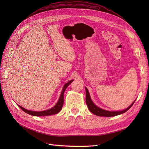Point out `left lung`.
<instances>
[{"instance_id": "1", "label": "left lung", "mask_w": 149, "mask_h": 149, "mask_svg": "<svg viewBox=\"0 0 149 149\" xmlns=\"http://www.w3.org/2000/svg\"><path fill=\"white\" fill-rule=\"evenodd\" d=\"M86 89V104L88 106V107L89 110L91 111L93 114H95L98 116H103V117H112V116H118L121 114H123L126 111H127L130 107H132V106L134 104V102L136 101H134L132 104L131 105L129 106L127 109H125L123 111H106L104 109H102L101 108L99 107L96 106L93 102L92 101L91 97H90L89 93L88 90L86 88H85Z\"/></svg>"}]
</instances>
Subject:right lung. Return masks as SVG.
<instances>
[{
  "label": "right lung",
  "instance_id": "obj_1",
  "mask_svg": "<svg viewBox=\"0 0 149 149\" xmlns=\"http://www.w3.org/2000/svg\"><path fill=\"white\" fill-rule=\"evenodd\" d=\"M73 79H72L70 81H68V83H66L63 86V88L62 91L61 93L60 96L59 98V100H58V102L56 104V105L53 107L52 108H51L50 109H48L46 111H29L25 109L23 107H22L19 105V107L22 109V110L24 111L26 113H27L30 115L33 116H50V115H53V114H56L57 113L59 112L61 108L63 107V102H64V93L65 91V90L66 89V88L68 86L71 84V83H72L73 81Z\"/></svg>",
  "mask_w": 149,
  "mask_h": 149
}]
</instances>
